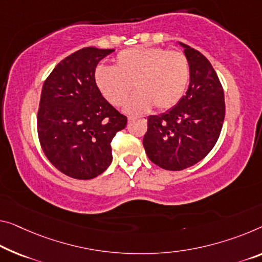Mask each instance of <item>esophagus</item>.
<instances>
[{
	"mask_svg": "<svg viewBox=\"0 0 262 262\" xmlns=\"http://www.w3.org/2000/svg\"><path fill=\"white\" fill-rule=\"evenodd\" d=\"M130 119H132V117H128V120H130Z\"/></svg>",
	"mask_w": 262,
	"mask_h": 262,
	"instance_id": "obj_1",
	"label": "esophagus"
}]
</instances>
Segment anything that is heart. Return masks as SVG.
<instances>
[{"label":"heart","instance_id":"1","mask_svg":"<svg viewBox=\"0 0 262 262\" xmlns=\"http://www.w3.org/2000/svg\"><path fill=\"white\" fill-rule=\"evenodd\" d=\"M190 66L182 51L159 47H139L119 52L115 68L99 66L95 82L100 94L114 106L125 103L132 89L138 91L125 105L131 114L145 112L152 105L168 110L186 91Z\"/></svg>","mask_w":262,"mask_h":262}]
</instances>
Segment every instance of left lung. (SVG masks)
I'll list each match as a JSON object with an SVG mask.
<instances>
[{
    "label": "left lung",
    "instance_id": "8db88e82",
    "mask_svg": "<svg viewBox=\"0 0 262 262\" xmlns=\"http://www.w3.org/2000/svg\"><path fill=\"white\" fill-rule=\"evenodd\" d=\"M182 44L190 66V85L174 107L147 118L143 144L152 163L168 171L193 166L214 147L225 118L224 90L211 63Z\"/></svg>",
    "mask_w": 262,
    "mask_h": 262
}]
</instances>
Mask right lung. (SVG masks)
Returning <instances> with one entry per match:
<instances>
[{"label": "right lung", "instance_id": "1", "mask_svg": "<svg viewBox=\"0 0 262 262\" xmlns=\"http://www.w3.org/2000/svg\"><path fill=\"white\" fill-rule=\"evenodd\" d=\"M114 49L86 47L62 59L43 84L37 134L49 162L79 180L99 176L112 162L111 142L127 118L103 97L95 82L100 59Z\"/></svg>", "mask_w": 262, "mask_h": 262}]
</instances>
